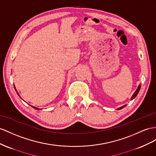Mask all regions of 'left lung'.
<instances>
[{
  "instance_id": "1",
  "label": "left lung",
  "mask_w": 156,
  "mask_h": 156,
  "mask_svg": "<svg viewBox=\"0 0 156 156\" xmlns=\"http://www.w3.org/2000/svg\"><path fill=\"white\" fill-rule=\"evenodd\" d=\"M140 87H141V85L139 84V86H138V88L136 89V90L135 91V92L133 94V95H132V97H131V98H130V100H133V99H134L137 96V95H138V92H139V91H140ZM125 106H126V105H123V106H122V107H119V108L117 109V110L121 109L123 108V107H125Z\"/></svg>"
}]
</instances>
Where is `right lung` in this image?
I'll return each mask as SVG.
<instances>
[{"mask_svg":"<svg viewBox=\"0 0 156 156\" xmlns=\"http://www.w3.org/2000/svg\"><path fill=\"white\" fill-rule=\"evenodd\" d=\"M14 89H15V90H16V93H17V94H18V96L20 97V98L21 99H22V98L20 97V94H19V93L18 92V91H17V90H16V87H15V86H14ZM30 106H31V107H33V108H34L35 109H37V110H39V108H37V107H34V106H32V105H30Z\"/></svg>","mask_w":156,"mask_h":156,"instance_id":"1","label":"right lung"}]
</instances>
